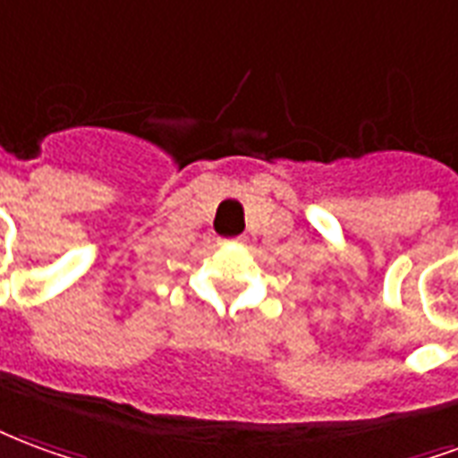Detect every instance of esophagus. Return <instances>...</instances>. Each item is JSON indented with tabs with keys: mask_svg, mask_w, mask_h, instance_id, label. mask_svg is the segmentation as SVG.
<instances>
[{
	"mask_svg": "<svg viewBox=\"0 0 458 458\" xmlns=\"http://www.w3.org/2000/svg\"><path fill=\"white\" fill-rule=\"evenodd\" d=\"M232 243H243V236H236V239H232Z\"/></svg>",
	"mask_w": 458,
	"mask_h": 458,
	"instance_id": "esophagus-1",
	"label": "esophagus"
}]
</instances>
